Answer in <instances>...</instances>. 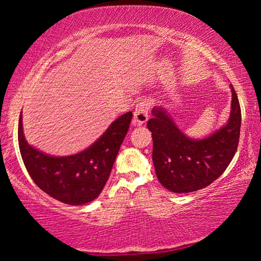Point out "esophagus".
<instances>
[{
	"label": "esophagus",
	"mask_w": 261,
	"mask_h": 261,
	"mask_svg": "<svg viewBox=\"0 0 261 261\" xmlns=\"http://www.w3.org/2000/svg\"><path fill=\"white\" fill-rule=\"evenodd\" d=\"M152 103L153 102L151 100L144 99L136 106L134 118H135V122L137 123V124L141 125V124H144V123H146V121L148 120L149 109H151V107H152Z\"/></svg>",
	"instance_id": "1"
}]
</instances>
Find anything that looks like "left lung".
I'll list each match as a JSON object with an SVG mask.
<instances>
[{
  "mask_svg": "<svg viewBox=\"0 0 261 261\" xmlns=\"http://www.w3.org/2000/svg\"><path fill=\"white\" fill-rule=\"evenodd\" d=\"M228 123L204 139L185 136L165 109L153 108L147 127L153 138V163L159 182L175 193L208 187L227 169L237 151L241 134V106L231 86Z\"/></svg>",
  "mask_w": 261,
  "mask_h": 261,
  "instance_id": "8db88e82",
  "label": "left lung"
}]
</instances>
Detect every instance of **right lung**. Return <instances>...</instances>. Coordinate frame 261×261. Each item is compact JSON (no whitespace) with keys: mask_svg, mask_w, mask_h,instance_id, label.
<instances>
[{"mask_svg":"<svg viewBox=\"0 0 261 261\" xmlns=\"http://www.w3.org/2000/svg\"><path fill=\"white\" fill-rule=\"evenodd\" d=\"M21 113L18 144L26 170L33 182L51 198L69 205H84L102 191L115 159L129 130L132 113L114 121L95 143L81 153L51 156L28 144L23 134Z\"/></svg>","mask_w":261,"mask_h":261,"instance_id":"add662e5","label":"right lung"}]
</instances>
